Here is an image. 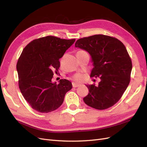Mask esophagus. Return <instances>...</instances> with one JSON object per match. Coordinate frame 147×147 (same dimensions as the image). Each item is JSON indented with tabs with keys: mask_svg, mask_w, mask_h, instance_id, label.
Wrapping results in <instances>:
<instances>
[{
	"mask_svg": "<svg viewBox=\"0 0 147 147\" xmlns=\"http://www.w3.org/2000/svg\"><path fill=\"white\" fill-rule=\"evenodd\" d=\"M72 86H73L74 88H77V87L80 86V84H77V83H75V82H72Z\"/></svg>",
	"mask_w": 147,
	"mask_h": 147,
	"instance_id": "esophagus-1",
	"label": "esophagus"
}]
</instances>
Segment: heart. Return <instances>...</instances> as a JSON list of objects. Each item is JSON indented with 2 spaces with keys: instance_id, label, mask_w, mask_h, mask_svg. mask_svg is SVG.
<instances>
[{
  "instance_id": "heart-1",
  "label": "heart",
  "mask_w": 147,
  "mask_h": 147,
  "mask_svg": "<svg viewBox=\"0 0 147 147\" xmlns=\"http://www.w3.org/2000/svg\"><path fill=\"white\" fill-rule=\"evenodd\" d=\"M74 80L75 82H82L84 79V76L82 74H75L74 77H73Z\"/></svg>"
}]
</instances>
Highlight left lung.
Segmentation results:
<instances>
[{
  "label": "left lung",
  "instance_id": "8db88e82",
  "mask_svg": "<svg viewBox=\"0 0 147 147\" xmlns=\"http://www.w3.org/2000/svg\"><path fill=\"white\" fill-rule=\"evenodd\" d=\"M75 47L86 51L94 67L91 77H99L98 86L86 84L88 94L84 103L97 110L113 106L120 99L130 82L132 62L123 43L102 34L78 39Z\"/></svg>",
  "mask_w": 147,
  "mask_h": 147
}]
</instances>
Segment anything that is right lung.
Wrapping results in <instances>:
<instances>
[{
	"mask_svg": "<svg viewBox=\"0 0 147 147\" xmlns=\"http://www.w3.org/2000/svg\"><path fill=\"white\" fill-rule=\"evenodd\" d=\"M75 41L47 36L34 40L23 50L16 65L19 87L25 100L37 112L58 109L72 89L67 80L61 79L57 84L51 79L54 71L58 72L59 59Z\"/></svg>",
	"mask_w": 147,
	"mask_h": 147,
	"instance_id": "right-lung-1",
	"label": "right lung"
}]
</instances>
